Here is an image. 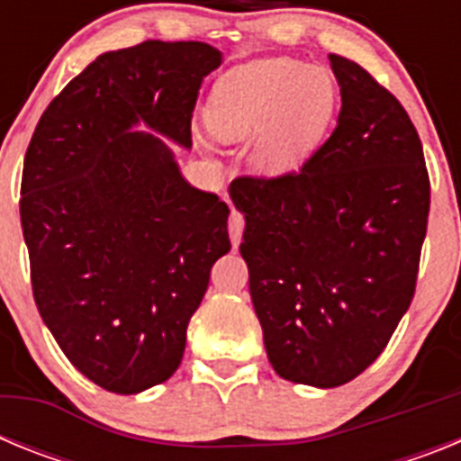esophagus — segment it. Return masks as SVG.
I'll return each mask as SVG.
<instances>
[{"instance_id": "obj_1", "label": "esophagus", "mask_w": 461, "mask_h": 461, "mask_svg": "<svg viewBox=\"0 0 461 461\" xmlns=\"http://www.w3.org/2000/svg\"><path fill=\"white\" fill-rule=\"evenodd\" d=\"M242 230H244V217L240 212H233L230 214V221H228V233H230V242L233 247H238L240 240H242Z\"/></svg>"}]
</instances>
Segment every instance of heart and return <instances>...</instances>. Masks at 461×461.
<instances>
[{"label": "heart", "instance_id": "1", "mask_svg": "<svg viewBox=\"0 0 461 461\" xmlns=\"http://www.w3.org/2000/svg\"><path fill=\"white\" fill-rule=\"evenodd\" d=\"M337 108L335 80L293 59H256L223 73L207 99V126L226 142L249 140L267 177L297 173L319 149Z\"/></svg>", "mask_w": 461, "mask_h": 461}]
</instances>
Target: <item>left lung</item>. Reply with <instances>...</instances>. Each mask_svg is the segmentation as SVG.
I'll list each match as a JSON object with an SVG mask.
<instances>
[{
    "label": "left lung",
    "instance_id": "1",
    "mask_svg": "<svg viewBox=\"0 0 461 461\" xmlns=\"http://www.w3.org/2000/svg\"><path fill=\"white\" fill-rule=\"evenodd\" d=\"M341 87L332 136L286 177H240V254L270 365L313 388L353 381L413 300L429 214L422 142L360 64L330 55Z\"/></svg>",
    "mask_w": 461,
    "mask_h": 461
}]
</instances>
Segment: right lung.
I'll use <instances>...</instances> for the list:
<instances>
[{
    "label": "right lung",
    "mask_w": 461,
    "mask_h": 461,
    "mask_svg": "<svg viewBox=\"0 0 461 461\" xmlns=\"http://www.w3.org/2000/svg\"><path fill=\"white\" fill-rule=\"evenodd\" d=\"M219 64L201 41L104 52L50 101L24 154L36 307L73 367L108 393L173 376L212 266L230 251L228 205L191 186L158 138L191 148L198 89Z\"/></svg>",
    "instance_id": "right-lung-1"
}]
</instances>
